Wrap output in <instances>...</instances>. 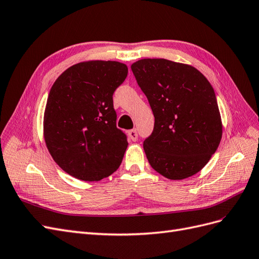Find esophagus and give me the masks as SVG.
Segmentation results:
<instances>
[{"mask_svg":"<svg viewBox=\"0 0 259 259\" xmlns=\"http://www.w3.org/2000/svg\"><path fill=\"white\" fill-rule=\"evenodd\" d=\"M128 137L132 140V141H137L138 140V131L136 129H132L128 132Z\"/></svg>","mask_w":259,"mask_h":259,"instance_id":"obj_1","label":"esophagus"}]
</instances>
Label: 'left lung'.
<instances>
[{"mask_svg": "<svg viewBox=\"0 0 259 259\" xmlns=\"http://www.w3.org/2000/svg\"><path fill=\"white\" fill-rule=\"evenodd\" d=\"M154 114L143 143L149 164L170 180L201 170L222 139L218 100L208 80L190 65L142 59L131 65Z\"/></svg>", "mask_w": 259, "mask_h": 259, "instance_id": "left-lung-1", "label": "left lung"}]
</instances>
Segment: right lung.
I'll list each match as a JSON object with an SVG mask.
<instances>
[{
  "instance_id": "right-lung-1",
  "label": "right lung",
  "mask_w": 259,
  "mask_h": 259,
  "mask_svg": "<svg viewBox=\"0 0 259 259\" xmlns=\"http://www.w3.org/2000/svg\"><path fill=\"white\" fill-rule=\"evenodd\" d=\"M128 75L117 61L75 64L49 91L44 137L60 168L81 181H100L118 169L128 146L116 127L113 95Z\"/></svg>"
}]
</instances>
